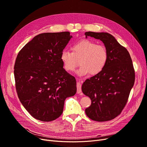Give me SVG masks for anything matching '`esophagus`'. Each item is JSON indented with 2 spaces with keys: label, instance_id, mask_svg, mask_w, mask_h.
Returning a JSON list of instances; mask_svg holds the SVG:
<instances>
[{
  "label": "esophagus",
  "instance_id": "1",
  "mask_svg": "<svg viewBox=\"0 0 147 147\" xmlns=\"http://www.w3.org/2000/svg\"><path fill=\"white\" fill-rule=\"evenodd\" d=\"M82 92V84L80 82L77 83V93L80 94Z\"/></svg>",
  "mask_w": 147,
  "mask_h": 147
}]
</instances>
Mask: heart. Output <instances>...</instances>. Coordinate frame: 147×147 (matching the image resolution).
Returning a JSON list of instances; mask_svg holds the SVG:
<instances>
[{"mask_svg":"<svg viewBox=\"0 0 147 147\" xmlns=\"http://www.w3.org/2000/svg\"><path fill=\"white\" fill-rule=\"evenodd\" d=\"M71 52L64 49L61 52V59L67 71H73L81 65L77 73L85 76L90 73L96 75L101 73L109 60V53L105 46L95 42L84 39L74 43Z\"/></svg>","mask_w":147,"mask_h":147,"instance_id":"1","label":"heart"}]
</instances>
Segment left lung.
Instances as JSON below:
<instances>
[{
    "label": "left lung",
    "mask_w": 147,
    "mask_h": 147,
    "mask_svg": "<svg viewBox=\"0 0 147 147\" xmlns=\"http://www.w3.org/2000/svg\"><path fill=\"white\" fill-rule=\"evenodd\" d=\"M90 36L101 40L109 53V60L103 70L85 80L83 93L91 99L85 110L87 116L96 121L114 119L121 113L135 83V69L127 50L108 33L88 32Z\"/></svg>",
    "instance_id": "left-lung-1"
}]
</instances>
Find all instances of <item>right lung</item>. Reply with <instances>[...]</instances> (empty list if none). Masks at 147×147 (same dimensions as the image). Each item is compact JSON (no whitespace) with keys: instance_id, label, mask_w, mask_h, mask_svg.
I'll use <instances>...</instances> for the list:
<instances>
[{"instance_id":"right-lung-1","label":"right lung","mask_w":147,"mask_h":147,"mask_svg":"<svg viewBox=\"0 0 147 147\" xmlns=\"http://www.w3.org/2000/svg\"><path fill=\"white\" fill-rule=\"evenodd\" d=\"M71 37L68 32L42 33L18 53L14 65L17 95L37 120L51 121L58 118L65 99L76 93V79L65 70L61 59Z\"/></svg>"}]
</instances>
